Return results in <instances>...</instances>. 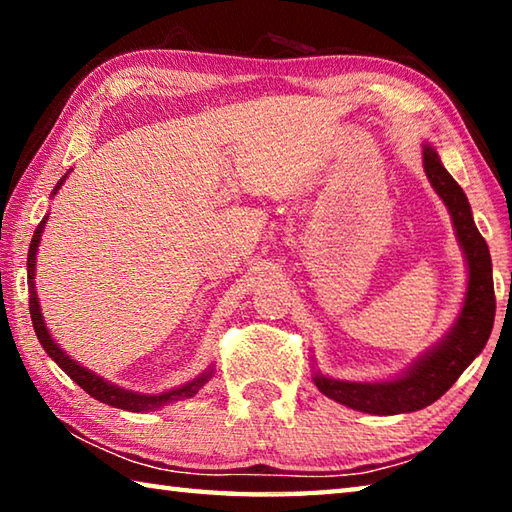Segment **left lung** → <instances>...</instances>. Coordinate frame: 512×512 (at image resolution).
I'll use <instances>...</instances> for the list:
<instances>
[{
	"instance_id": "1",
	"label": "left lung",
	"mask_w": 512,
	"mask_h": 512,
	"mask_svg": "<svg viewBox=\"0 0 512 512\" xmlns=\"http://www.w3.org/2000/svg\"><path fill=\"white\" fill-rule=\"evenodd\" d=\"M422 158L429 183L452 214L456 237L461 241L467 268H470L465 305L447 339L424 354L400 379L361 384V381H339L323 375L314 377L320 393L354 411L395 415L420 411L433 404L454 386V381L463 375V370L470 366L476 354L485 348L492 323H495L497 302L495 284H492V259L488 244L474 225L467 196L440 164L438 153L431 146H424Z\"/></svg>"
}]
</instances>
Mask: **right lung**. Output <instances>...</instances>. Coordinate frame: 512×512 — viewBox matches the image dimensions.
Returning <instances> with one entry per match:
<instances>
[{"label": "right lung", "mask_w": 512, "mask_h": 512, "mask_svg": "<svg viewBox=\"0 0 512 512\" xmlns=\"http://www.w3.org/2000/svg\"><path fill=\"white\" fill-rule=\"evenodd\" d=\"M67 173L63 178L58 180V185L54 189V194L60 189V185L65 183ZM45 223L47 219H42L38 223L36 232H33V239H31V246H29V259H27V273H29V284H31V298H29V311H31V320H33V329H36L38 334V341L45 352L49 354L51 359H54L60 368H63L69 377H72L76 384H79L85 393L92 395L94 400H99L108 406H115V409H124V411H158L160 406H167L171 402H178V400H187V397H194L201 388L210 381L212 372L207 370L203 372L201 377H196L194 381H189V384L180 386V388H173V391L167 393H160V395H140V393H133V391H124V388H117L108 384V381H103L101 377L94 375L88 368H83L76 363L74 359H69L67 354L58 348L56 341L49 336V329L45 327V320H42L40 314V305H38V296H36V284H33V273H36V255H38V244H40V237H42V230H45Z\"/></svg>", "instance_id": "1"}]
</instances>
